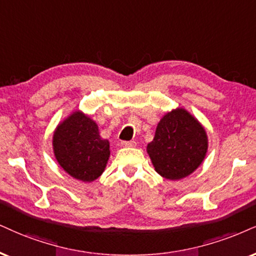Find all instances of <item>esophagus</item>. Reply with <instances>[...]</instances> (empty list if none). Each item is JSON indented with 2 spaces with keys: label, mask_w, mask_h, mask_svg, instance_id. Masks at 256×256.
<instances>
[{
  "label": "esophagus",
  "mask_w": 256,
  "mask_h": 256,
  "mask_svg": "<svg viewBox=\"0 0 256 256\" xmlns=\"http://www.w3.org/2000/svg\"><path fill=\"white\" fill-rule=\"evenodd\" d=\"M135 141H122L121 142V144L122 146H124V147H133V146H135Z\"/></svg>",
  "instance_id": "1"
}]
</instances>
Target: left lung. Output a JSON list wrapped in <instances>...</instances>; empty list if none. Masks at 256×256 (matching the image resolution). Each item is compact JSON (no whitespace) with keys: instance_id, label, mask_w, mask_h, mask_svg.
<instances>
[{"instance_id":"1","label":"left lung","mask_w":256,"mask_h":256,"mask_svg":"<svg viewBox=\"0 0 256 256\" xmlns=\"http://www.w3.org/2000/svg\"><path fill=\"white\" fill-rule=\"evenodd\" d=\"M208 138L200 123L184 109L166 114L148 144L154 168L164 178L176 180L191 174L204 160Z\"/></svg>"}]
</instances>
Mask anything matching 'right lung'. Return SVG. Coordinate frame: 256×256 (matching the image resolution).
I'll list each match as a JSON object with an SVG mask.
<instances>
[{
  "label": "right lung",
  "mask_w": 256,
  "mask_h": 256,
  "mask_svg": "<svg viewBox=\"0 0 256 256\" xmlns=\"http://www.w3.org/2000/svg\"><path fill=\"white\" fill-rule=\"evenodd\" d=\"M53 150L59 165L83 182L98 178L110 156L109 141L103 140L96 123L80 112L58 126L53 135Z\"/></svg>",
  "instance_id": "obj_1"
}]
</instances>
